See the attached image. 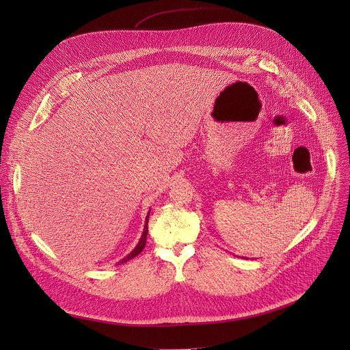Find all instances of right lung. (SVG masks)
Here are the masks:
<instances>
[{"label":"right lung","instance_id":"obj_1","mask_svg":"<svg viewBox=\"0 0 350 350\" xmlns=\"http://www.w3.org/2000/svg\"><path fill=\"white\" fill-rule=\"evenodd\" d=\"M148 219H149V212H148V215H146V219H145V226H144V231H142V235H141V238H139V241H138V243H137V246L133 249V251L126 256V258H123L119 263L122 265V263H126V262H129V260H131L133 258H135L137 255H139L141 252H142V249L145 247V243H146V235H148ZM118 263V265H119Z\"/></svg>","mask_w":350,"mask_h":350}]
</instances>
